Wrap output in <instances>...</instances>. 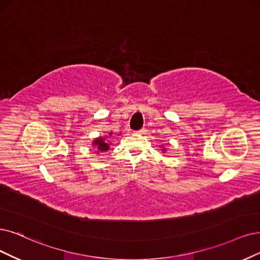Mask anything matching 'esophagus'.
Listing matches in <instances>:
<instances>
[{
  "label": "esophagus",
  "mask_w": 260,
  "mask_h": 260,
  "mask_svg": "<svg viewBox=\"0 0 260 260\" xmlns=\"http://www.w3.org/2000/svg\"><path fill=\"white\" fill-rule=\"evenodd\" d=\"M136 133H138V134H145L146 133V128H141V129L137 131Z\"/></svg>",
  "instance_id": "34e87169"
}]
</instances>
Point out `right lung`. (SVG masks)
Listing matches in <instances>:
<instances>
[{
    "mask_svg": "<svg viewBox=\"0 0 260 260\" xmlns=\"http://www.w3.org/2000/svg\"><path fill=\"white\" fill-rule=\"evenodd\" d=\"M93 145H95L96 148H98L101 152L107 151L109 149V145L106 141H104V138H98L93 142Z\"/></svg>",
    "mask_w": 260,
    "mask_h": 260,
    "instance_id": "add662e5",
    "label": "right lung"
}]
</instances>
